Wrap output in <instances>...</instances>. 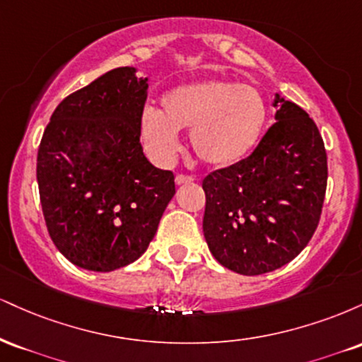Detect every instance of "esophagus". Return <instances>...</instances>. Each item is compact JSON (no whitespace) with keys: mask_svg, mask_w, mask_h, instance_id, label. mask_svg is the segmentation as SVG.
I'll return each instance as SVG.
<instances>
[{"mask_svg":"<svg viewBox=\"0 0 362 362\" xmlns=\"http://www.w3.org/2000/svg\"><path fill=\"white\" fill-rule=\"evenodd\" d=\"M194 178L190 175H184V173H178L175 177V184L177 185H184V184H189V182H192Z\"/></svg>","mask_w":362,"mask_h":362,"instance_id":"esophagus-1","label":"esophagus"}]
</instances>
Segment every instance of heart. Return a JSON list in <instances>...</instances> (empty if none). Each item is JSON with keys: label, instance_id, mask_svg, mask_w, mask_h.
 Wrapping results in <instances>:
<instances>
[{"label": "heart", "instance_id": "1", "mask_svg": "<svg viewBox=\"0 0 362 362\" xmlns=\"http://www.w3.org/2000/svg\"><path fill=\"white\" fill-rule=\"evenodd\" d=\"M265 120L267 107L259 90L235 81L206 80L167 91L161 110H143L139 131L149 156L161 165L177 155V131L190 129V148L202 163L230 167L255 148Z\"/></svg>", "mask_w": 362, "mask_h": 362}]
</instances>
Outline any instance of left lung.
Segmentation results:
<instances>
[{
	"mask_svg": "<svg viewBox=\"0 0 362 362\" xmlns=\"http://www.w3.org/2000/svg\"><path fill=\"white\" fill-rule=\"evenodd\" d=\"M276 120L253 153L202 182V230L219 264L243 276L282 267L317 230L327 190V151L317 124L276 95Z\"/></svg>",
	"mask_w": 362,
	"mask_h": 362,
	"instance_id": "8db88e82",
	"label": "left lung"
}]
</instances>
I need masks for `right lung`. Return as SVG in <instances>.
<instances>
[{
  "label": "right lung",
  "instance_id": "add662e5",
  "mask_svg": "<svg viewBox=\"0 0 362 362\" xmlns=\"http://www.w3.org/2000/svg\"><path fill=\"white\" fill-rule=\"evenodd\" d=\"M148 78L117 68L68 95L37 155L40 204L54 245L78 267L110 272L138 260L175 194L170 170L141 146Z\"/></svg>",
  "mask_w": 362,
  "mask_h": 362
}]
</instances>
